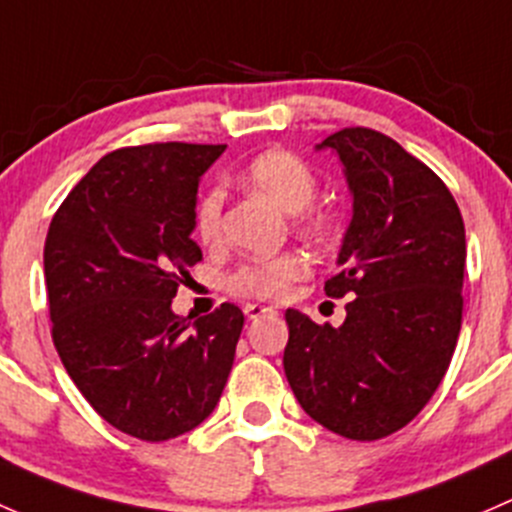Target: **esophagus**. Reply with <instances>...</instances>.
Here are the masks:
<instances>
[{"instance_id":"esophagus-1","label":"esophagus","mask_w":512,"mask_h":512,"mask_svg":"<svg viewBox=\"0 0 512 512\" xmlns=\"http://www.w3.org/2000/svg\"><path fill=\"white\" fill-rule=\"evenodd\" d=\"M244 313L249 315L251 320H256V318H263V315H273V313H276V310H273V308H266V305L249 303V305H246V308H244Z\"/></svg>"}]
</instances>
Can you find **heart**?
Masks as SVG:
<instances>
[{
    "label": "heart",
    "mask_w": 512,
    "mask_h": 512,
    "mask_svg": "<svg viewBox=\"0 0 512 512\" xmlns=\"http://www.w3.org/2000/svg\"><path fill=\"white\" fill-rule=\"evenodd\" d=\"M244 179L254 192L271 199L278 209L295 214V226L308 239L323 244L340 229V221L333 212L310 207L318 189V177L313 167L291 150L273 147L256 155L246 165ZM221 214H224V194L217 187L207 189L194 204V234L202 244L212 246L221 239ZM303 276H308V261L295 251H286V254L244 263L229 278V288L244 298L278 300Z\"/></svg>",
    "instance_id": "b5f03b06"
}]
</instances>
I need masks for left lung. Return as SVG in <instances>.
<instances>
[{"label":"left lung","instance_id":"8db88e82","mask_svg":"<svg viewBox=\"0 0 512 512\" xmlns=\"http://www.w3.org/2000/svg\"><path fill=\"white\" fill-rule=\"evenodd\" d=\"M323 147L337 152L352 192L342 271L325 293L352 300L340 328L286 310L283 370L310 419L345 439L377 441L407 426L449 370L466 229L441 177L387 135L342 128Z\"/></svg>","mask_w":512,"mask_h":512}]
</instances>
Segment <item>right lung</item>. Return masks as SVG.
Returning a JSON list of instances; mask_svg holds the SVG:
<instances>
[{
	"instance_id": "obj_1",
	"label": "right lung",
	"mask_w": 512,
	"mask_h": 512,
	"mask_svg": "<svg viewBox=\"0 0 512 512\" xmlns=\"http://www.w3.org/2000/svg\"><path fill=\"white\" fill-rule=\"evenodd\" d=\"M226 145L152 142L108 152L68 192L44 246L51 337L68 377L123 434L167 441L217 407L244 313H172L189 266L199 177Z\"/></svg>"
}]
</instances>
